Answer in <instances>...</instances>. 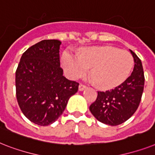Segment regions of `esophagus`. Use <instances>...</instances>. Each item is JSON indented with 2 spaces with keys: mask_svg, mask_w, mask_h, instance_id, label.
Here are the masks:
<instances>
[{
  "mask_svg": "<svg viewBox=\"0 0 155 155\" xmlns=\"http://www.w3.org/2000/svg\"><path fill=\"white\" fill-rule=\"evenodd\" d=\"M86 87H87L86 85H84V84H80V85H79V90L80 91H84Z\"/></svg>",
  "mask_w": 155,
  "mask_h": 155,
  "instance_id": "esophagus-1",
  "label": "esophagus"
}]
</instances>
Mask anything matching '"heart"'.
I'll return each instance as SVG.
<instances>
[{
    "instance_id": "heart-1",
    "label": "heart",
    "mask_w": 155,
    "mask_h": 155,
    "mask_svg": "<svg viewBox=\"0 0 155 155\" xmlns=\"http://www.w3.org/2000/svg\"><path fill=\"white\" fill-rule=\"evenodd\" d=\"M64 69L71 78L91 75L99 87L110 89L121 84L128 77L134 65L130 52L110 46L87 48L80 56L66 51L63 53Z\"/></svg>"
}]
</instances>
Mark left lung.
Here are the masks:
<instances>
[{
	"label": "left lung",
	"mask_w": 155,
	"mask_h": 155,
	"mask_svg": "<svg viewBox=\"0 0 155 155\" xmlns=\"http://www.w3.org/2000/svg\"><path fill=\"white\" fill-rule=\"evenodd\" d=\"M130 51L134 61L131 75L114 89L98 91L95 101L89 107L95 119L107 125H119L130 119L142 99L145 82L143 64L136 54Z\"/></svg>",
	"instance_id": "left-lung-1"
}]
</instances>
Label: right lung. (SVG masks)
Segmentation results:
<instances>
[{
	"instance_id": "add662e5",
	"label": "right lung",
	"mask_w": 155,
	"mask_h": 155,
	"mask_svg": "<svg viewBox=\"0 0 155 155\" xmlns=\"http://www.w3.org/2000/svg\"><path fill=\"white\" fill-rule=\"evenodd\" d=\"M58 40H44L27 49L16 71V95L25 117L48 126L63 114L79 83L63 75Z\"/></svg>"
}]
</instances>
